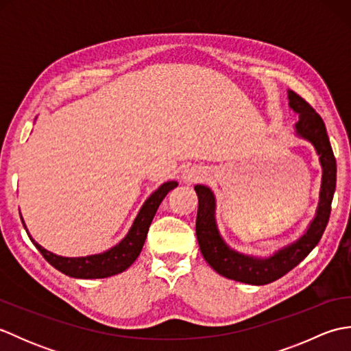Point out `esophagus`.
<instances>
[{
  "instance_id": "34e87169",
  "label": "esophagus",
  "mask_w": 351,
  "mask_h": 351,
  "mask_svg": "<svg viewBox=\"0 0 351 351\" xmlns=\"http://www.w3.org/2000/svg\"><path fill=\"white\" fill-rule=\"evenodd\" d=\"M204 178V171L199 167H191V169H185L182 171V181L189 185L197 184L199 181H202Z\"/></svg>"
}]
</instances>
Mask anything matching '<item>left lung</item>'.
I'll return each instance as SVG.
<instances>
[{
	"label": "left lung",
	"mask_w": 351,
	"mask_h": 351,
	"mask_svg": "<svg viewBox=\"0 0 351 351\" xmlns=\"http://www.w3.org/2000/svg\"><path fill=\"white\" fill-rule=\"evenodd\" d=\"M288 101L289 107L299 114V122L294 126L295 134L300 138L308 140L315 147L319 164L323 167L319 202L315 217L309 223L306 232L285 247L274 252L271 256L259 258L244 255L230 249L219 232L217 223H215V197L211 189H208L206 185L195 187L199 200L196 235L205 261L219 274L237 282L249 283V285H267L280 279L282 276L299 265L322 240L330 217L332 199L335 187H337V160H335L330 141L327 137L326 125L302 96L288 90Z\"/></svg>",
	"instance_id": "1"
}]
</instances>
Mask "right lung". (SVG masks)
Masks as SVG:
<instances>
[{
    "mask_svg": "<svg viewBox=\"0 0 351 351\" xmlns=\"http://www.w3.org/2000/svg\"><path fill=\"white\" fill-rule=\"evenodd\" d=\"M175 187H178L176 181H167L162 185H160V187L145 200L143 206L140 208L137 217L134 219L132 226L128 230V234L125 235L123 240L102 253H96V255H88V256H78V258L58 256L56 253L43 249L42 245L37 244L32 237L29 235L28 237L37 247V250L42 253V256L47 259L52 267L57 268L58 271L64 273L66 276H71V278L102 279V278H108V276L119 274L125 271L126 268H128L134 261L138 258L141 249H143L147 230H149V226H151L156 210H158L160 204L162 202V199L166 197L167 193L170 190H173ZM22 223H24V220H22ZM24 228H25V223H24Z\"/></svg>",
    "mask_w": 351,
    "mask_h": 351,
    "instance_id": "obj_1",
    "label": "right lung"
}]
</instances>
